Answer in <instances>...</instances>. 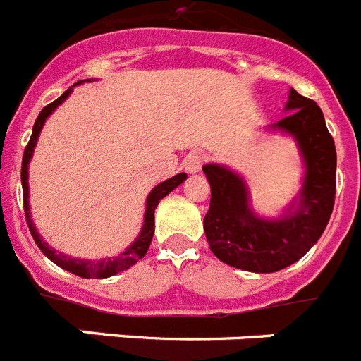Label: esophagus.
Segmentation results:
<instances>
[{
	"label": "esophagus",
	"mask_w": 361,
	"mask_h": 361,
	"mask_svg": "<svg viewBox=\"0 0 361 361\" xmlns=\"http://www.w3.org/2000/svg\"><path fill=\"white\" fill-rule=\"evenodd\" d=\"M202 164H204V155L200 152L188 153V157L184 159V168H186L188 173H197V171H200Z\"/></svg>",
	"instance_id": "1"
}]
</instances>
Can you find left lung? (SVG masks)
<instances>
[{
    "mask_svg": "<svg viewBox=\"0 0 361 361\" xmlns=\"http://www.w3.org/2000/svg\"><path fill=\"white\" fill-rule=\"evenodd\" d=\"M291 111L271 130L289 133L298 145L305 173L298 199L280 219H262L251 209L244 178L226 166L206 164L212 202L204 216L209 250L219 260L251 273H275L304 257L322 237L334 208L336 148L314 101L289 92Z\"/></svg>",
    "mask_w": 361,
    "mask_h": 361,
    "instance_id": "obj_1",
    "label": "left lung"
}]
</instances>
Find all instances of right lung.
<instances>
[{
  "mask_svg": "<svg viewBox=\"0 0 361 361\" xmlns=\"http://www.w3.org/2000/svg\"><path fill=\"white\" fill-rule=\"evenodd\" d=\"M88 81H90V79H88ZM79 82H75V85H79ZM70 92H72V88H68V90H66L61 97H57L54 103L47 104V106L39 111V116H37L36 123H34V128H32L30 141H28L27 148H25L23 162H21V184H23L25 216H27L28 229H30V235L34 237V240H36L37 247H39V250L43 251V255H47L56 266L63 267L65 271H70L73 275L82 276V279H108V276H114L117 275V273H121V271L128 269V267H132L133 264H137L142 257H145L149 244H152L153 231H155V208H157V204L161 202V199H164L168 193H171L178 184H183L184 180H186L188 175L177 173L175 177L168 178V180H164V183L157 184V186L153 188L152 193H149L148 199H146L145 224H142L139 237L133 240V244L130 245V247H126V250H124L123 253L117 255V257L99 258V260H86V258L66 257V255L59 253V251H56L54 247H50V245L39 237V233L36 231L34 222H32L30 206H28V164H30L32 153H34V148H36V142L37 139H39V133L41 130H43L44 121L49 119L50 114L68 97Z\"/></svg>",
  "mask_w": 361,
  "mask_h": 361,
  "instance_id": "add662e5",
  "label": "right lung"
}]
</instances>
